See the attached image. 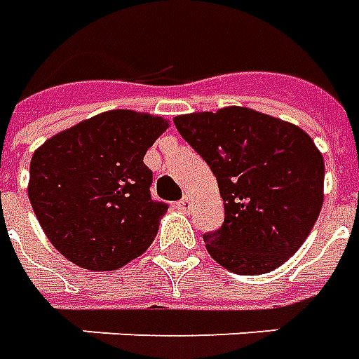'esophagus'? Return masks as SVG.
I'll return each instance as SVG.
<instances>
[{
  "instance_id": "1",
  "label": "esophagus",
  "mask_w": 359,
  "mask_h": 359,
  "mask_svg": "<svg viewBox=\"0 0 359 359\" xmlns=\"http://www.w3.org/2000/svg\"><path fill=\"white\" fill-rule=\"evenodd\" d=\"M177 207H179L182 213H188V211H190V207H192V201H190V198H188V196H184L182 200L177 201Z\"/></svg>"
}]
</instances>
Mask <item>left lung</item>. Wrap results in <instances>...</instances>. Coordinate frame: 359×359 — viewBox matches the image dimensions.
Returning a JSON list of instances; mask_svg holds the SVG:
<instances>
[{
	"mask_svg": "<svg viewBox=\"0 0 359 359\" xmlns=\"http://www.w3.org/2000/svg\"><path fill=\"white\" fill-rule=\"evenodd\" d=\"M219 182L224 222L203 233L209 255L240 276L272 272L293 257L323 205V156L301 127L228 106L172 119Z\"/></svg>",
	"mask_w": 359,
	"mask_h": 359,
	"instance_id": "1",
	"label": "left lung"
}]
</instances>
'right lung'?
<instances>
[{
  "mask_svg": "<svg viewBox=\"0 0 359 359\" xmlns=\"http://www.w3.org/2000/svg\"><path fill=\"white\" fill-rule=\"evenodd\" d=\"M169 121L110 110L45 140L30 161L28 198L58 253L74 264L118 270L150 247L167 203L150 196L144 154Z\"/></svg>",
  "mask_w": 359,
  "mask_h": 359,
  "instance_id": "right-lung-1",
  "label": "right lung"
}]
</instances>
